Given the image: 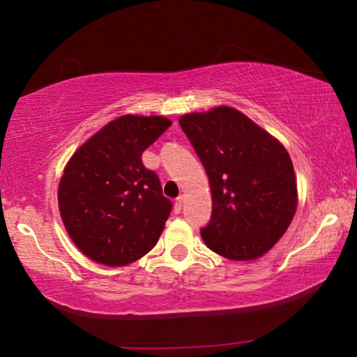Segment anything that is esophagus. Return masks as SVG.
I'll list each match as a JSON object with an SVG mask.
<instances>
[{"instance_id":"34e87169","label":"esophagus","mask_w":357,"mask_h":357,"mask_svg":"<svg viewBox=\"0 0 357 357\" xmlns=\"http://www.w3.org/2000/svg\"><path fill=\"white\" fill-rule=\"evenodd\" d=\"M183 202H184V197L183 195H179L176 198V202H174V211H176V213H179L181 208H183Z\"/></svg>"}]
</instances>
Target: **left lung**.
I'll return each instance as SVG.
<instances>
[{"label":"left lung","mask_w":357,"mask_h":357,"mask_svg":"<svg viewBox=\"0 0 357 357\" xmlns=\"http://www.w3.org/2000/svg\"><path fill=\"white\" fill-rule=\"evenodd\" d=\"M209 178L213 213L202 238L234 261L264 255L291 223L298 189L291 159L244 113L219 107L179 118Z\"/></svg>","instance_id":"8db88e82"}]
</instances>
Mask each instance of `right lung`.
<instances>
[{
	"label": "right lung",
	"mask_w": 357,
	"mask_h": 357,
	"mask_svg": "<svg viewBox=\"0 0 357 357\" xmlns=\"http://www.w3.org/2000/svg\"><path fill=\"white\" fill-rule=\"evenodd\" d=\"M164 116L126 114L72 155L58 189L70 239L105 266H126L153 249L172 213L160 179L142 154L170 128Z\"/></svg>",
	"instance_id": "1"
}]
</instances>
